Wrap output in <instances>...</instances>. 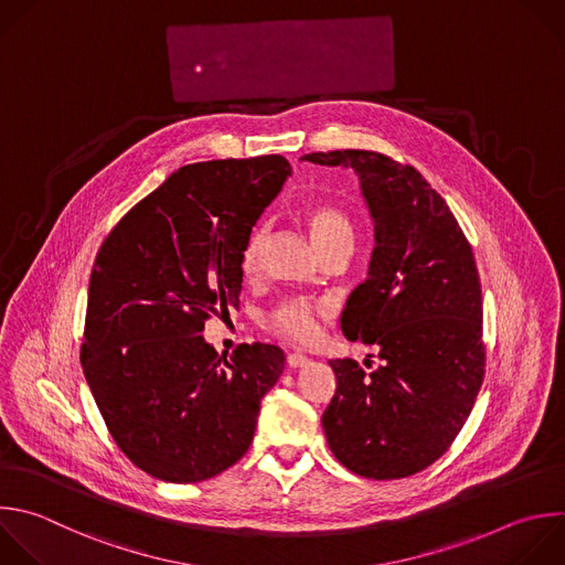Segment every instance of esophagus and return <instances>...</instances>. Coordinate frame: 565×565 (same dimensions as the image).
Instances as JSON below:
<instances>
[{"label": "esophagus", "instance_id": "obj_1", "mask_svg": "<svg viewBox=\"0 0 565 565\" xmlns=\"http://www.w3.org/2000/svg\"><path fill=\"white\" fill-rule=\"evenodd\" d=\"M286 363H288V367L297 370V367H306L310 363V359L306 354H301V352H288Z\"/></svg>", "mask_w": 565, "mask_h": 565}]
</instances>
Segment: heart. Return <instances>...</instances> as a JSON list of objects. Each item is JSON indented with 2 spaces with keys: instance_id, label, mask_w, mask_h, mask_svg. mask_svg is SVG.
<instances>
[{
  "instance_id": "b5f03b06",
  "label": "heart",
  "mask_w": 565,
  "mask_h": 565,
  "mask_svg": "<svg viewBox=\"0 0 565 565\" xmlns=\"http://www.w3.org/2000/svg\"><path fill=\"white\" fill-rule=\"evenodd\" d=\"M306 224L310 228L312 239L321 250L328 246L350 239L352 237V224L348 215L330 204H315L306 209ZM262 231L255 228L244 248H242V270L244 275H253L257 270L259 248H262ZM328 315V306L323 301H315L308 297H284L279 303H275L264 315V328L270 330L277 337H284L288 341L297 343H310L319 334V319Z\"/></svg>"
}]
</instances>
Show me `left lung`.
<instances>
[{
	"mask_svg": "<svg viewBox=\"0 0 565 565\" xmlns=\"http://www.w3.org/2000/svg\"><path fill=\"white\" fill-rule=\"evenodd\" d=\"M348 166L374 220L367 279L341 312L350 341L382 365L332 359L337 391L321 424L337 461L365 479L435 463L463 428L486 374L483 301L472 246L444 198L411 163L374 150L310 152Z\"/></svg>",
	"mask_w": 565,
	"mask_h": 565,
	"instance_id": "8db88e82",
	"label": "left lung"
}]
</instances>
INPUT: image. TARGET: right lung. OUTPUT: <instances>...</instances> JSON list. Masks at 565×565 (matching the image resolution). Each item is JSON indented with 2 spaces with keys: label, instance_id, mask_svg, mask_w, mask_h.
<instances>
[{
  "label": "right lung",
  "instance_id": "obj_1",
  "mask_svg": "<svg viewBox=\"0 0 565 565\" xmlns=\"http://www.w3.org/2000/svg\"><path fill=\"white\" fill-rule=\"evenodd\" d=\"M288 174L281 154L188 163L95 257L84 377L119 450L154 479H211L253 444L284 350L257 341L220 356L202 330L239 303L242 248Z\"/></svg>",
  "mask_w": 565,
  "mask_h": 565
}]
</instances>
